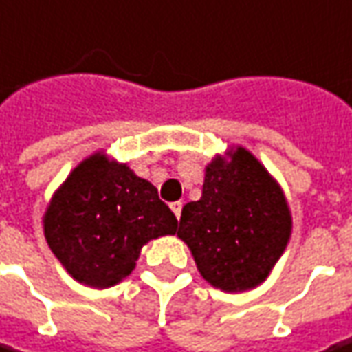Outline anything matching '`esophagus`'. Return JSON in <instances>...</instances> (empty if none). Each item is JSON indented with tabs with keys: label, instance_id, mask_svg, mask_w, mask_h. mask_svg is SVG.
<instances>
[{
	"label": "esophagus",
	"instance_id": "obj_1",
	"mask_svg": "<svg viewBox=\"0 0 352 352\" xmlns=\"http://www.w3.org/2000/svg\"><path fill=\"white\" fill-rule=\"evenodd\" d=\"M182 207H184V203H182V201H174V203H170L172 212H174V214H176V218H178V220H180Z\"/></svg>",
	"mask_w": 352,
	"mask_h": 352
}]
</instances>
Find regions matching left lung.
<instances>
[{"label":"left lung","instance_id":"8db88e82","mask_svg":"<svg viewBox=\"0 0 352 352\" xmlns=\"http://www.w3.org/2000/svg\"><path fill=\"white\" fill-rule=\"evenodd\" d=\"M292 230L282 186L249 149L232 145L205 166L203 195L182 208L178 237L205 282L243 293L270 276Z\"/></svg>","mask_w":352,"mask_h":352}]
</instances>
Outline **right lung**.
Returning <instances> with one entry per match:
<instances>
[{
	"mask_svg": "<svg viewBox=\"0 0 352 352\" xmlns=\"http://www.w3.org/2000/svg\"><path fill=\"white\" fill-rule=\"evenodd\" d=\"M51 253L78 283L113 287L135 268L142 247L174 236L178 220L151 182L103 149L78 162L42 218Z\"/></svg>",
	"mask_w": 352,
	"mask_h": 352,
	"instance_id": "obj_1",
	"label": "right lung"
}]
</instances>
